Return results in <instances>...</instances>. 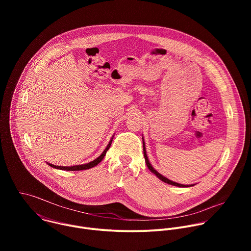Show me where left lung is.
<instances>
[{
  "label": "left lung",
  "instance_id": "obj_1",
  "mask_svg": "<svg viewBox=\"0 0 251 251\" xmlns=\"http://www.w3.org/2000/svg\"><path fill=\"white\" fill-rule=\"evenodd\" d=\"M142 139H143V137H142ZM143 152H144V158H145V162H146V165H147V167H148V169L154 174V175H156L161 181H163L164 183H166V184H169V185H172V186H176V187H180V188H188V187H193V186H195V184L194 185H182V184H178V183H176V182H173V181H171V180H169V178H167L166 176H164L163 175H161L160 173H158L154 168H153V166L151 165V163H150V161H149V159H148V156H147V152H146V147H145V142H144V139H143Z\"/></svg>",
  "mask_w": 251,
  "mask_h": 251
}]
</instances>
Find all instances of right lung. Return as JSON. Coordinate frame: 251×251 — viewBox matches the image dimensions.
<instances>
[{
  "mask_svg": "<svg viewBox=\"0 0 251 251\" xmlns=\"http://www.w3.org/2000/svg\"><path fill=\"white\" fill-rule=\"evenodd\" d=\"M113 137H114V135L112 136V138L110 139V141H109V143H108V145H107V147L105 148V150L102 152V154L98 157V158H96L95 160H93V161H91V162H89V163H87V164H82V165H76V166H71V167H63V166H55V165H52V164H50V163H47L49 166H50V167H52V168H54V169H58V170H64V171H81V170H87V169H90V168H93V167H95L96 165H98L102 160H103V158H104V156L106 155V152L108 151V149L110 148V146H111V143H112V140H113Z\"/></svg>",
  "mask_w": 251,
  "mask_h": 251,
  "instance_id": "obj_1",
  "label": "right lung"
}]
</instances>
